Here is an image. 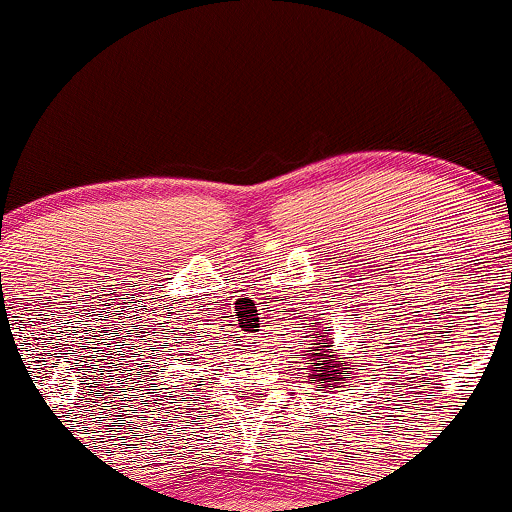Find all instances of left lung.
<instances>
[{
	"label": "left lung",
	"mask_w": 512,
	"mask_h": 512,
	"mask_svg": "<svg viewBox=\"0 0 512 512\" xmlns=\"http://www.w3.org/2000/svg\"><path fill=\"white\" fill-rule=\"evenodd\" d=\"M310 327L317 332L310 334L308 354H303L310 358L308 375H305V378L313 380V383H322V387H330V390L332 387H342L344 375L354 373V368H349V361H339L337 349H334V342L327 327L317 325V322H310Z\"/></svg>",
	"instance_id": "obj_1"
}]
</instances>
